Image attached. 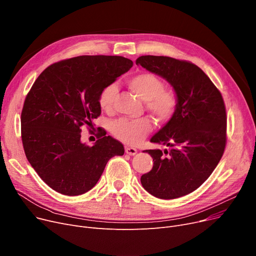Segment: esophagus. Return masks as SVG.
I'll return each mask as SVG.
<instances>
[{"instance_id": "1", "label": "esophagus", "mask_w": 256, "mask_h": 256, "mask_svg": "<svg viewBox=\"0 0 256 256\" xmlns=\"http://www.w3.org/2000/svg\"><path fill=\"white\" fill-rule=\"evenodd\" d=\"M126 152L130 156H135L137 154V150L135 148V147H126Z\"/></svg>"}]
</instances>
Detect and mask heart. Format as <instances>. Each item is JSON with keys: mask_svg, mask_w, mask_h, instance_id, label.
Listing matches in <instances>:
<instances>
[{"mask_svg": "<svg viewBox=\"0 0 256 256\" xmlns=\"http://www.w3.org/2000/svg\"><path fill=\"white\" fill-rule=\"evenodd\" d=\"M128 87L144 100L145 109L158 124H167L176 114L178 106V92L165 87L163 80L152 72H140L128 80ZM117 86L109 84L102 88L98 96V104L104 111H111L117 96ZM113 136L130 145L138 144L152 132V124L150 118L140 119L119 118L110 124Z\"/></svg>", "mask_w": 256, "mask_h": 256, "instance_id": "heart-1", "label": "heart"}]
</instances>
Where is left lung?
Wrapping results in <instances>:
<instances>
[{"instance_id": "left-lung-1", "label": "left lung", "mask_w": 256, "mask_h": 256, "mask_svg": "<svg viewBox=\"0 0 256 256\" xmlns=\"http://www.w3.org/2000/svg\"><path fill=\"white\" fill-rule=\"evenodd\" d=\"M136 64L165 78L178 96L176 114L150 140L171 150H145L154 166L141 176V184L160 199L192 193L210 178L225 150L227 117L222 94L190 61L141 56Z\"/></svg>"}]
</instances>
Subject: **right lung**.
<instances>
[{"mask_svg":"<svg viewBox=\"0 0 256 256\" xmlns=\"http://www.w3.org/2000/svg\"><path fill=\"white\" fill-rule=\"evenodd\" d=\"M132 66L121 56H78L52 63L28 92L20 116L24 150L29 163L52 190L76 196L96 184L111 158L124 147L98 130L93 146L80 130L100 117V93Z\"/></svg>","mask_w":256,"mask_h":256,"instance_id":"right-lung-1","label":"right lung"}]
</instances>
